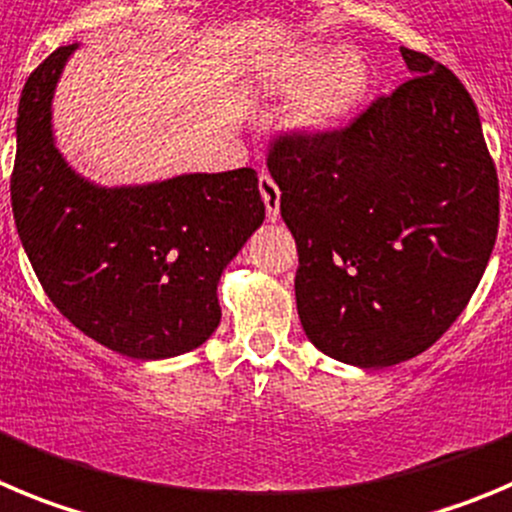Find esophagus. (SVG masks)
I'll use <instances>...</instances> for the list:
<instances>
[{
  "mask_svg": "<svg viewBox=\"0 0 512 512\" xmlns=\"http://www.w3.org/2000/svg\"><path fill=\"white\" fill-rule=\"evenodd\" d=\"M257 186H260V194H262V202H265V212L270 222L280 217V186L275 184L270 174H260L257 179Z\"/></svg>",
  "mask_w": 512,
  "mask_h": 512,
  "instance_id": "34e87169",
  "label": "esophagus"
}]
</instances>
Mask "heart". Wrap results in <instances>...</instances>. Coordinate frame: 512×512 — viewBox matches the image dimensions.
<instances>
[{"label": "heart", "mask_w": 512, "mask_h": 512, "mask_svg": "<svg viewBox=\"0 0 512 512\" xmlns=\"http://www.w3.org/2000/svg\"><path fill=\"white\" fill-rule=\"evenodd\" d=\"M267 80L275 93H300L293 126L323 133L353 113L369 85L361 55L323 45H300L270 62Z\"/></svg>", "instance_id": "b5f03b06"}]
</instances>
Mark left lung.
<instances>
[{
  "instance_id": "left-lung-1",
  "label": "left lung",
  "mask_w": 512,
  "mask_h": 512,
  "mask_svg": "<svg viewBox=\"0 0 512 512\" xmlns=\"http://www.w3.org/2000/svg\"><path fill=\"white\" fill-rule=\"evenodd\" d=\"M401 57L414 78L346 128L283 133L267 154L305 336L361 369L439 341L498 237V171L470 93L424 52Z\"/></svg>"
}]
</instances>
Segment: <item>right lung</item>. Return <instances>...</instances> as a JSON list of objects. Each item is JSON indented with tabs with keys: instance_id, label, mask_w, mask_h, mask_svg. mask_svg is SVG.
<instances>
[{
	"instance_id": "obj_1",
	"label": "right lung",
	"mask_w": 512,
	"mask_h": 512,
	"mask_svg": "<svg viewBox=\"0 0 512 512\" xmlns=\"http://www.w3.org/2000/svg\"><path fill=\"white\" fill-rule=\"evenodd\" d=\"M57 47L19 98L12 212L35 275L75 328L131 358L181 356L219 326L217 283L265 219L255 169L105 189L52 141Z\"/></svg>"
}]
</instances>
